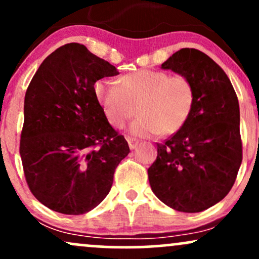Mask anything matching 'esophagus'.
<instances>
[{
	"instance_id": "esophagus-1",
	"label": "esophagus",
	"mask_w": 259,
	"mask_h": 259,
	"mask_svg": "<svg viewBox=\"0 0 259 259\" xmlns=\"http://www.w3.org/2000/svg\"><path fill=\"white\" fill-rule=\"evenodd\" d=\"M126 141H127V144H129L130 150H134V148L138 147V144H139V142L136 141L135 139H133V138H126Z\"/></svg>"
}]
</instances>
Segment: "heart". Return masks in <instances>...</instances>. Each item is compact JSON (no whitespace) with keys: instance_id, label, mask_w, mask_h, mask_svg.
I'll list each match as a JSON object with an SVG mask.
<instances>
[{"instance_id":"heart-1","label":"heart","mask_w":259,"mask_h":259,"mask_svg":"<svg viewBox=\"0 0 259 259\" xmlns=\"http://www.w3.org/2000/svg\"><path fill=\"white\" fill-rule=\"evenodd\" d=\"M94 92L106 119L121 127L135 114L130 134L138 138L171 135L185 125L195 105V88L184 75L164 70L140 69L121 76L119 84L111 79L97 80Z\"/></svg>"}]
</instances>
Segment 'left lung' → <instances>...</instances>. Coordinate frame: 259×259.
Wrapping results in <instances>:
<instances>
[{
	"label": "left lung",
	"mask_w": 259,
	"mask_h": 259,
	"mask_svg": "<svg viewBox=\"0 0 259 259\" xmlns=\"http://www.w3.org/2000/svg\"><path fill=\"white\" fill-rule=\"evenodd\" d=\"M160 68L191 80L195 105L185 125L157 145L148 180L168 207L202 212L229 194L241 165L239 101L224 70L198 50L181 49Z\"/></svg>",
	"instance_id": "obj_1"
}]
</instances>
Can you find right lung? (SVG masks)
I'll return each instance as SVG.
<instances>
[{
  "instance_id": "1",
  "label": "right lung",
  "mask_w": 259,
  "mask_h": 259,
  "mask_svg": "<svg viewBox=\"0 0 259 259\" xmlns=\"http://www.w3.org/2000/svg\"><path fill=\"white\" fill-rule=\"evenodd\" d=\"M118 74L84 45L72 42L45 59L29 84L20 157L32 195L55 212L79 215L99 206L130 152L94 92L97 80Z\"/></svg>"
}]
</instances>
